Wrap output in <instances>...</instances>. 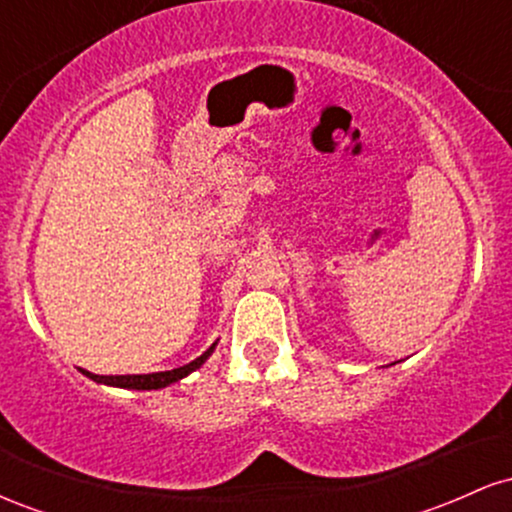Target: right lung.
<instances>
[{"label": "right lung", "mask_w": 512, "mask_h": 512, "mask_svg": "<svg viewBox=\"0 0 512 512\" xmlns=\"http://www.w3.org/2000/svg\"><path fill=\"white\" fill-rule=\"evenodd\" d=\"M216 344H219V342L211 344L202 356L195 358V361L185 363V366L173 368V370H161V373H149V375H93V373H88V370H81V373H84L86 378H91L93 383H98V385L122 387V390H161V387L178 383V380L187 378L190 373H195L197 368H202L204 361H207V358L214 354Z\"/></svg>", "instance_id": "obj_1"}]
</instances>
